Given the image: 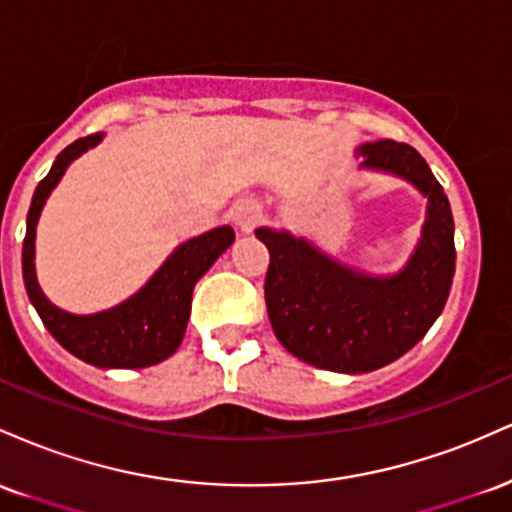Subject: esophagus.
Wrapping results in <instances>:
<instances>
[{"instance_id": "obj_1", "label": "esophagus", "mask_w": 512, "mask_h": 512, "mask_svg": "<svg viewBox=\"0 0 512 512\" xmlns=\"http://www.w3.org/2000/svg\"><path fill=\"white\" fill-rule=\"evenodd\" d=\"M233 221H236V226L240 231H252L255 228V223L260 221V207H257L255 202H240L236 209H233Z\"/></svg>"}]
</instances>
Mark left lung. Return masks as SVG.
<instances>
[{
  "label": "left lung",
  "instance_id": "obj_1",
  "mask_svg": "<svg viewBox=\"0 0 512 512\" xmlns=\"http://www.w3.org/2000/svg\"><path fill=\"white\" fill-rule=\"evenodd\" d=\"M358 154L361 168L397 175L428 199L419 245L397 274L358 272L289 231H255L269 250L264 301L276 339L334 373H370L407 354L436 322L455 274L450 202L419 151L383 139Z\"/></svg>",
  "mask_w": 512,
  "mask_h": 512
}]
</instances>
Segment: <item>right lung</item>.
<instances>
[{
    "label": "right lung",
    "mask_w": 512,
    "mask_h": 512,
    "mask_svg": "<svg viewBox=\"0 0 512 512\" xmlns=\"http://www.w3.org/2000/svg\"><path fill=\"white\" fill-rule=\"evenodd\" d=\"M101 139L98 132L69 144L35 187L23 238V284L43 325L69 354L96 368H146L175 354L190 320L195 284L236 240V233L221 226L182 243L132 298L103 313L72 315L52 305L35 279V226L69 163Z\"/></svg>",
    "instance_id": "1"
}]
</instances>
